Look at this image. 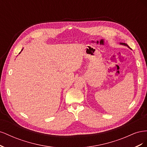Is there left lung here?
Segmentation results:
<instances>
[{"instance_id": "8db88e82", "label": "left lung", "mask_w": 147, "mask_h": 147, "mask_svg": "<svg viewBox=\"0 0 147 147\" xmlns=\"http://www.w3.org/2000/svg\"><path fill=\"white\" fill-rule=\"evenodd\" d=\"M121 44H122V45H127L126 44H125V43H121Z\"/></svg>"}]
</instances>
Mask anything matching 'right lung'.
<instances>
[{
    "mask_svg": "<svg viewBox=\"0 0 147 147\" xmlns=\"http://www.w3.org/2000/svg\"><path fill=\"white\" fill-rule=\"evenodd\" d=\"M20 53H21V52H20Z\"/></svg>",
    "mask_w": 147,
    "mask_h": 147,
    "instance_id": "right-lung-1",
    "label": "right lung"
}]
</instances>
